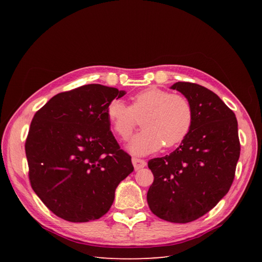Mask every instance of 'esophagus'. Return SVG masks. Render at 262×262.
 I'll return each instance as SVG.
<instances>
[{
    "instance_id": "1",
    "label": "esophagus",
    "mask_w": 262,
    "mask_h": 262,
    "mask_svg": "<svg viewBox=\"0 0 262 262\" xmlns=\"http://www.w3.org/2000/svg\"><path fill=\"white\" fill-rule=\"evenodd\" d=\"M132 164H133L134 169L136 170H139L146 166V162L144 160H140V158H137V157L132 158Z\"/></svg>"
}]
</instances>
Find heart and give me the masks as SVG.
<instances>
[{
    "mask_svg": "<svg viewBox=\"0 0 262 262\" xmlns=\"http://www.w3.org/2000/svg\"><path fill=\"white\" fill-rule=\"evenodd\" d=\"M107 118L117 136L126 140L142 117L140 130L126 145L134 155L154 153L163 145L180 144L191 130L193 110L182 95L149 87L132 97L131 106L114 99L107 106Z\"/></svg>",
    "mask_w": 262,
    "mask_h": 262,
    "instance_id": "b5f03b06",
    "label": "heart"
}]
</instances>
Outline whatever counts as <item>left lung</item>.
I'll return each mask as SVG.
<instances>
[{
  "label": "left lung",
  "mask_w": 262,
  "mask_h": 262,
  "mask_svg": "<svg viewBox=\"0 0 262 262\" xmlns=\"http://www.w3.org/2000/svg\"><path fill=\"white\" fill-rule=\"evenodd\" d=\"M193 110L188 137L169 155L148 161L154 181L147 191L148 207L156 216L172 223L201 217L231 188L241 154L235 114L205 87L177 82Z\"/></svg>",
  "instance_id": "1"
}]
</instances>
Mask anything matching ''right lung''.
<instances>
[{"mask_svg":"<svg viewBox=\"0 0 262 262\" xmlns=\"http://www.w3.org/2000/svg\"><path fill=\"white\" fill-rule=\"evenodd\" d=\"M124 95L84 85L55 95L34 116L25 144L30 185L57 216L75 223L101 217L133 171L106 114L109 102Z\"/></svg>","mask_w":262,"mask_h":262,"instance_id":"obj_1","label":"right lung"}]
</instances>
